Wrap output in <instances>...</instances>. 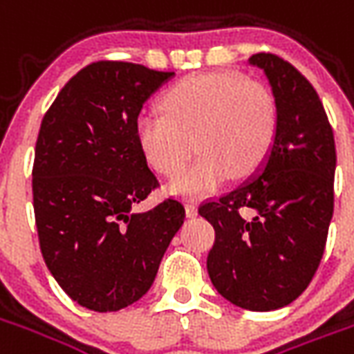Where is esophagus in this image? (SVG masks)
<instances>
[{
  "label": "esophagus",
  "instance_id": "1",
  "mask_svg": "<svg viewBox=\"0 0 354 354\" xmlns=\"http://www.w3.org/2000/svg\"><path fill=\"white\" fill-rule=\"evenodd\" d=\"M197 212H199V207H197V203H193V201H187V203H185V214L189 216V218H193V216H197Z\"/></svg>",
  "mask_w": 354,
  "mask_h": 354
}]
</instances>
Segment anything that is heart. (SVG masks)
<instances>
[{
    "instance_id": "heart-1",
    "label": "heart",
    "mask_w": 354,
    "mask_h": 354,
    "mask_svg": "<svg viewBox=\"0 0 354 354\" xmlns=\"http://www.w3.org/2000/svg\"><path fill=\"white\" fill-rule=\"evenodd\" d=\"M162 113L142 111L134 121L140 151L162 176L180 174L169 192L197 197L230 176L248 178L263 167L279 136V108L260 81L235 72L189 75L161 98Z\"/></svg>"
}]
</instances>
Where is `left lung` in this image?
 I'll list each match as a JSON object with an SVG mask.
<instances>
[{"instance_id":"left-lung-1","label":"left lung","mask_w":354,"mask_h":354,"mask_svg":"<svg viewBox=\"0 0 354 354\" xmlns=\"http://www.w3.org/2000/svg\"><path fill=\"white\" fill-rule=\"evenodd\" d=\"M248 62L266 73L279 108V136L250 180L199 214L214 225L207 269L214 288L248 311L292 304L317 271L334 214V132L319 94L271 53Z\"/></svg>"}]
</instances>
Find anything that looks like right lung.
Returning <instances> with one entry per match:
<instances>
[{"instance_id":"add662e5","label":"right lung","mask_w":354,"mask_h":354,"mask_svg":"<svg viewBox=\"0 0 354 354\" xmlns=\"http://www.w3.org/2000/svg\"><path fill=\"white\" fill-rule=\"evenodd\" d=\"M174 72L102 60L58 93L35 142L32 192L43 260L75 304L108 313L153 284L185 218L180 201L134 212L159 182L134 121Z\"/></svg>"}]
</instances>
